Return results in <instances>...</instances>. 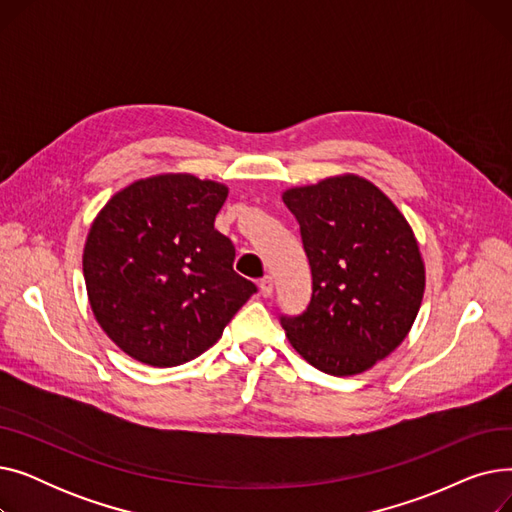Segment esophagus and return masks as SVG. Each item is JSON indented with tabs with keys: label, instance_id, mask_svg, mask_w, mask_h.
Listing matches in <instances>:
<instances>
[{
	"label": "esophagus",
	"instance_id": "1",
	"mask_svg": "<svg viewBox=\"0 0 512 512\" xmlns=\"http://www.w3.org/2000/svg\"><path fill=\"white\" fill-rule=\"evenodd\" d=\"M259 292H261V297H265V299L274 292V280L270 276H265V278L259 280Z\"/></svg>",
	"mask_w": 512,
	"mask_h": 512
}]
</instances>
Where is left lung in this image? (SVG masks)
<instances>
[{
	"label": "left lung",
	"mask_w": 512,
	"mask_h": 512,
	"mask_svg": "<svg viewBox=\"0 0 512 512\" xmlns=\"http://www.w3.org/2000/svg\"><path fill=\"white\" fill-rule=\"evenodd\" d=\"M299 220L313 292L282 328L307 363L357 375L411 332L425 292L417 236L392 199L359 174L328 176L282 193Z\"/></svg>",
	"instance_id": "obj_1"
}]
</instances>
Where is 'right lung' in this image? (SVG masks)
Listing matches in <instances>:
<instances>
[{
  "instance_id": "right-lung-1",
  "label": "right lung",
  "mask_w": 512,
  "mask_h": 512,
  "mask_svg": "<svg viewBox=\"0 0 512 512\" xmlns=\"http://www.w3.org/2000/svg\"><path fill=\"white\" fill-rule=\"evenodd\" d=\"M228 186L193 174L134 180L107 201L83 249L87 297L120 351L153 367L203 355L257 290L213 228Z\"/></svg>"
}]
</instances>
